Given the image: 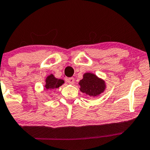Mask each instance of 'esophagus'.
I'll list each match as a JSON object with an SVG mask.
<instances>
[{
    "label": "esophagus",
    "instance_id": "esophagus-1",
    "mask_svg": "<svg viewBox=\"0 0 150 150\" xmlns=\"http://www.w3.org/2000/svg\"><path fill=\"white\" fill-rule=\"evenodd\" d=\"M67 82H68L69 83H70V84H74V83L75 80H74V79L73 78V77H71V78L67 79Z\"/></svg>",
    "mask_w": 150,
    "mask_h": 150
}]
</instances>
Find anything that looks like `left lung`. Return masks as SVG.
I'll use <instances>...</instances> for the list:
<instances>
[{
  "mask_svg": "<svg viewBox=\"0 0 150 150\" xmlns=\"http://www.w3.org/2000/svg\"><path fill=\"white\" fill-rule=\"evenodd\" d=\"M79 85L81 92L90 96H99L105 89L104 81L91 73L83 74V79L79 81Z\"/></svg>",
  "mask_w": 150,
  "mask_h": 150,
  "instance_id": "obj_1",
  "label": "left lung"
}]
</instances>
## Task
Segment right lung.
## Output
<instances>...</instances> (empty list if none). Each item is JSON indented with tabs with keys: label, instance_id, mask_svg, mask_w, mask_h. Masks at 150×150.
I'll use <instances>...</instances> for the list:
<instances>
[{
	"label": "right lung",
	"instance_id": "add662e5",
	"mask_svg": "<svg viewBox=\"0 0 150 150\" xmlns=\"http://www.w3.org/2000/svg\"><path fill=\"white\" fill-rule=\"evenodd\" d=\"M64 83V80L58 79L54 77L53 74H51L46 78V84H45V89L51 90L54 88H59Z\"/></svg>",
	"mask_w": 150,
	"mask_h": 150
}]
</instances>
